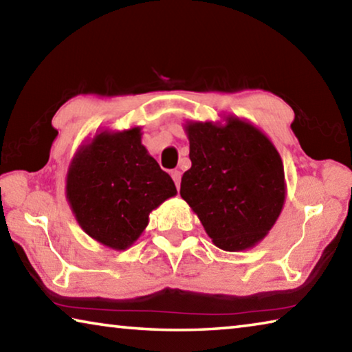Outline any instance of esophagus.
<instances>
[{"label":"esophagus","instance_id":"34e87169","mask_svg":"<svg viewBox=\"0 0 352 352\" xmlns=\"http://www.w3.org/2000/svg\"><path fill=\"white\" fill-rule=\"evenodd\" d=\"M170 175H172V180L175 182V186L177 188H180V180H182V172L180 170H172L170 172Z\"/></svg>","mask_w":352,"mask_h":352}]
</instances>
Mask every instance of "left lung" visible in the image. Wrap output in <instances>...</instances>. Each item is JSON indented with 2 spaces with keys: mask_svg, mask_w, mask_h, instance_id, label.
<instances>
[{
  "mask_svg": "<svg viewBox=\"0 0 352 352\" xmlns=\"http://www.w3.org/2000/svg\"><path fill=\"white\" fill-rule=\"evenodd\" d=\"M190 169L180 195L219 248L237 252L269 233L284 204V168L265 135L230 118L186 127Z\"/></svg>",
  "mask_w": 352,
  "mask_h": 352,
  "instance_id": "1",
  "label": "left lung"
}]
</instances>
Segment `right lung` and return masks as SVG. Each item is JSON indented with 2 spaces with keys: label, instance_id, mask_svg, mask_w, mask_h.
<instances>
[{
  "label": "right lung",
  "instance_id": "add662e5",
  "mask_svg": "<svg viewBox=\"0 0 352 352\" xmlns=\"http://www.w3.org/2000/svg\"><path fill=\"white\" fill-rule=\"evenodd\" d=\"M175 194L170 175L141 144L140 129L98 135L68 170L67 197L77 222L115 250L132 245L148 212Z\"/></svg>",
  "mask_w": 352,
  "mask_h": 352
}]
</instances>
